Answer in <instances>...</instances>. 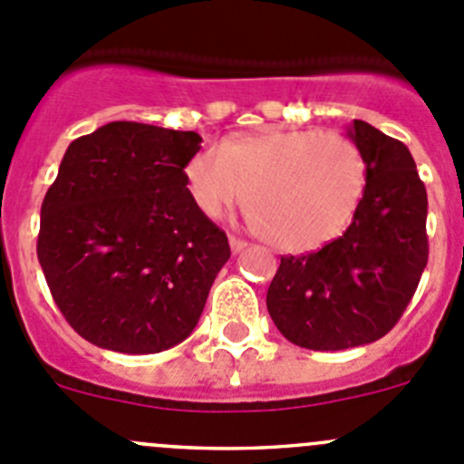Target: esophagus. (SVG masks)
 Segmentation results:
<instances>
[{"label": "esophagus", "instance_id": "obj_1", "mask_svg": "<svg viewBox=\"0 0 464 464\" xmlns=\"http://www.w3.org/2000/svg\"><path fill=\"white\" fill-rule=\"evenodd\" d=\"M228 245H231V251H233V254H240L242 249H246V242L237 240V237H228Z\"/></svg>", "mask_w": 464, "mask_h": 464}]
</instances>
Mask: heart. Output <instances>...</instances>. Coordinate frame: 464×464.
Returning a JSON list of instances; mask_svg holds the SVG:
<instances>
[{
    "mask_svg": "<svg viewBox=\"0 0 464 464\" xmlns=\"http://www.w3.org/2000/svg\"><path fill=\"white\" fill-rule=\"evenodd\" d=\"M186 183L208 218L245 197L267 245L308 254L349 227L365 195L367 160L340 133L265 129L197 151L186 165Z\"/></svg>",
    "mask_w": 464,
    "mask_h": 464,
    "instance_id": "obj_1",
    "label": "heart"
}]
</instances>
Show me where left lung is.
Returning a JSON list of instances; mask_svg holds the SVG:
<instances>
[{
    "instance_id": "left-lung-1",
    "label": "left lung",
    "mask_w": 464,
    "mask_h": 464,
    "mask_svg": "<svg viewBox=\"0 0 464 464\" xmlns=\"http://www.w3.org/2000/svg\"><path fill=\"white\" fill-rule=\"evenodd\" d=\"M367 160L352 224L305 256H283L267 310L283 337L313 352L381 340L411 304L429 260L426 188L403 142L362 120L346 127Z\"/></svg>"
}]
</instances>
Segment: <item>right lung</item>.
I'll return each mask as SVG.
<instances>
[{
	"mask_svg": "<svg viewBox=\"0 0 464 464\" xmlns=\"http://www.w3.org/2000/svg\"><path fill=\"white\" fill-rule=\"evenodd\" d=\"M195 131L111 122L67 147L40 208L38 260L94 346L159 353L195 331L228 240L192 201Z\"/></svg>",
	"mask_w": 464,
	"mask_h": 464,
	"instance_id": "add662e5",
	"label": "right lung"
}]
</instances>
